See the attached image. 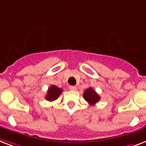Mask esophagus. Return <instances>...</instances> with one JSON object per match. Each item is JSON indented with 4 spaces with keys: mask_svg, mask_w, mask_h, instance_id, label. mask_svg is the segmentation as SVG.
<instances>
[{
    "mask_svg": "<svg viewBox=\"0 0 146 146\" xmlns=\"http://www.w3.org/2000/svg\"><path fill=\"white\" fill-rule=\"evenodd\" d=\"M69 90H71V91H76L77 88L75 86H69Z\"/></svg>",
    "mask_w": 146,
    "mask_h": 146,
    "instance_id": "1",
    "label": "esophagus"
}]
</instances>
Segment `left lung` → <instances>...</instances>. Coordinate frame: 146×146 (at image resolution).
<instances>
[{
	"label": "left lung",
	"mask_w": 146,
	"mask_h": 146,
	"mask_svg": "<svg viewBox=\"0 0 146 146\" xmlns=\"http://www.w3.org/2000/svg\"><path fill=\"white\" fill-rule=\"evenodd\" d=\"M83 96L84 100L91 106L95 104L96 103H98L100 99V96L96 93V91L92 88H89L85 90L83 94Z\"/></svg>",
	"instance_id": "obj_1"
}]
</instances>
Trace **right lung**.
<instances>
[{
	"label": "right lung",
	"mask_w": 146,
	"mask_h": 146,
	"mask_svg": "<svg viewBox=\"0 0 146 146\" xmlns=\"http://www.w3.org/2000/svg\"><path fill=\"white\" fill-rule=\"evenodd\" d=\"M62 93V89L58 88L57 86L55 85H51L48 89L46 99L48 101H53L56 100Z\"/></svg>",
	"instance_id": "add662e5"
}]
</instances>
